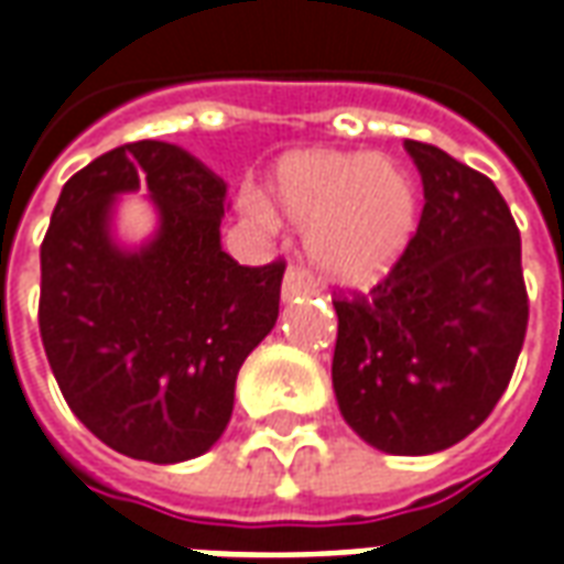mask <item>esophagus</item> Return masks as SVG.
<instances>
[{"label": "esophagus", "instance_id": "esophagus-1", "mask_svg": "<svg viewBox=\"0 0 564 564\" xmlns=\"http://www.w3.org/2000/svg\"><path fill=\"white\" fill-rule=\"evenodd\" d=\"M305 293H311V286H307V281H305V271L286 269V274H283V283H281L283 302H290V299H295V295H305Z\"/></svg>", "mask_w": 564, "mask_h": 564}]
</instances>
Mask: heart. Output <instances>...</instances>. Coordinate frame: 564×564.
<instances>
[{
  "label": "heart",
  "mask_w": 564,
  "mask_h": 564,
  "mask_svg": "<svg viewBox=\"0 0 564 564\" xmlns=\"http://www.w3.org/2000/svg\"><path fill=\"white\" fill-rule=\"evenodd\" d=\"M250 226L271 229L278 217L307 229V259L335 286L366 290L404 257L420 220L411 174L368 150H293L274 162L269 202L241 196Z\"/></svg>",
  "instance_id": "b5f03b06"
}]
</instances>
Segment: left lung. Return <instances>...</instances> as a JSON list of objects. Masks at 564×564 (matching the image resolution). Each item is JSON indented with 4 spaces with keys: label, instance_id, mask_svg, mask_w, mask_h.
I'll return each mask as SVG.
<instances>
[{
    "label": "left lung",
    "instance_id": "obj_1",
    "mask_svg": "<svg viewBox=\"0 0 564 564\" xmlns=\"http://www.w3.org/2000/svg\"><path fill=\"white\" fill-rule=\"evenodd\" d=\"M404 150L423 177V217L371 293L332 302V387L366 444L425 456L492 414L522 350L529 295L520 229L496 184L435 144Z\"/></svg>",
    "mask_w": 564,
    "mask_h": 564
}]
</instances>
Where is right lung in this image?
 I'll use <instances>...</instances> for the list:
<instances>
[{
  "label": "right lung",
  "instance_id": "1",
  "mask_svg": "<svg viewBox=\"0 0 564 564\" xmlns=\"http://www.w3.org/2000/svg\"><path fill=\"white\" fill-rule=\"evenodd\" d=\"M148 188L158 232L123 248L116 198ZM226 184L165 141L80 169L42 245L39 329L72 414L129 459L174 465L229 425L235 378L278 319L283 262L238 265L220 245Z\"/></svg>",
  "mask_w": 564,
  "mask_h": 564
}]
</instances>
